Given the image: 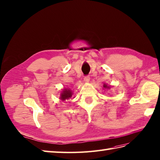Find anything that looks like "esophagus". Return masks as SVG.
Wrapping results in <instances>:
<instances>
[{
	"label": "esophagus",
	"mask_w": 160,
	"mask_h": 160,
	"mask_svg": "<svg viewBox=\"0 0 160 160\" xmlns=\"http://www.w3.org/2000/svg\"><path fill=\"white\" fill-rule=\"evenodd\" d=\"M84 80L85 82H88L89 81H90V76H86L84 77Z\"/></svg>",
	"instance_id": "34e87169"
}]
</instances>
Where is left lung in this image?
<instances>
[{"instance_id": "8db88e82", "label": "left lung", "mask_w": 160, "mask_h": 160, "mask_svg": "<svg viewBox=\"0 0 160 160\" xmlns=\"http://www.w3.org/2000/svg\"><path fill=\"white\" fill-rule=\"evenodd\" d=\"M103 87H104V88H110L109 87H108L106 84H104V85H103Z\"/></svg>"}]
</instances>
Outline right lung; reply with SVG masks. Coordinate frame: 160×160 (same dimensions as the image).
Listing matches in <instances>:
<instances>
[{
  "label": "right lung",
  "instance_id": "obj_1",
  "mask_svg": "<svg viewBox=\"0 0 160 160\" xmlns=\"http://www.w3.org/2000/svg\"><path fill=\"white\" fill-rule=\"evenodd\" d=\"M72 91L69 90V89H65V90L63 91L61 93V99L63 101V100L68 99L70 98H72Z\"/></svg>",
  "mask_w": 160,
  "mask_h": 160
}]
</instances>
